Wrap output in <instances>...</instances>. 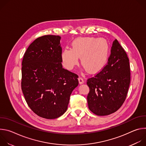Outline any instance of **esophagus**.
<instances>
[{"label":"esophagus","mask_w":146,"mask_h":146,"mask_svg":"<svg viewBox=\"0 0 146 146\" xmlns=\"http://www.w3.org/2000/svg\"><path fill=\"white\" fill-rule=\"evenodd\" d=\"M78 80V82H79V84H83V83H84V80H83V78L82 77H79Z\"/></svg>","instance_id":"34e87169"}]
</instances>
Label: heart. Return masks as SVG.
<instances>
[{
    "label": "heart",
    "instance_id": "1",
    "mask_svg": "<svg viewBox=\"0 0 146 146\" xmlns=\"http://www.w3.org/2000/svg\"><path fill=\"white\" fill-rule=\"evenodd\" d=\"M109 46L103 38L94 37H80L72 43V49L65 48L62 53V60L66 68L71 70L77 64L78 57L86 70L95 73L107 64Z\"/></svg>",
    "mask_w": 146,
    "mask_h": 146
}]
</instances>
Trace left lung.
Segmentation results:
<instances>
[{
  "mask_svg": "<svg viewBox=\"0 0 146 146\" xmlns=\"http://www.w3.org/2000/svg\"><path fill=\"white\" fill-rule=\"evenodd\" d=\"M130 81L128 57L115 39L106 65L87 80L89 109L98 115H107L117 111L125 100Z\"/></svg>",
  "mask_w": 146,
  "mask_h": 146,
  "instance_id": "left-lung-1",
  "label": "left lung"
}]
</instances>
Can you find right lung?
<instances>
[{"mask_svg":"<svg viewBox=\"0 0 146 146\" xmlns=\"http://www.w3.org/2000/svg\"><path fill=\"white\" fill-rule=\"evenodd\" d=\"M61 37L45 35L29 45L22 62L21 89L31 109L37 115L55 119L67 110L78 76L62 68Z\"/></svg>","mask_w":146,"mask_h":146,"instance_id":"1","label":"right lung"}]
</instances>
